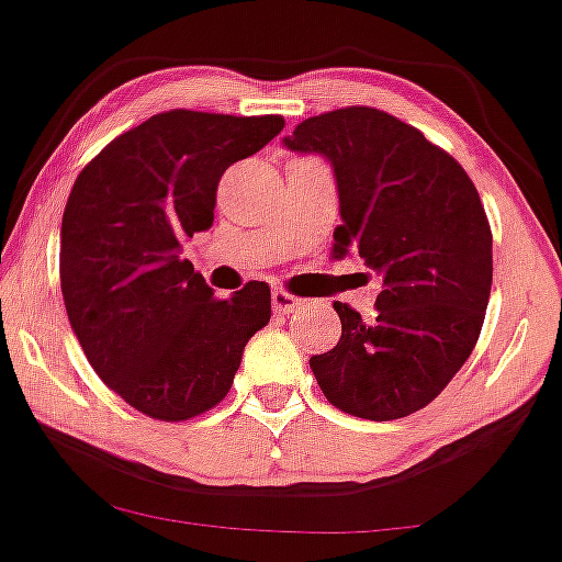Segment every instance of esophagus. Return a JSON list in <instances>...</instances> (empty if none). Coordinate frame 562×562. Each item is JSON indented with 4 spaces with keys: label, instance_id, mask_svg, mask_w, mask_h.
I'll list each match as a JSON object with an SVG mask.
<instances>
[{
    "label": "esophagus",
    "instance_id": "esophagus-1",
    "mask_svg": "<svg viewBox=\"0 0 562 562\" xmlns=\"http://www.w3.org/2000/svg\"><path fill=\"white\" fill-rule=\"evenodd\" d=\"M272 303H274L277 314H282V316L295 314V311L303 306L301 299H295V295H290L288 290H282V288H274L272 290Z\"/></svg>",
    "mask_w": 562,
    "mask_h": 562
}]
</instances>
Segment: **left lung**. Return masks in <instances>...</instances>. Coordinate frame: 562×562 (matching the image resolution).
I'll return each instance as SVG.
<instances>
[{"mask_svg":"<svg viewBox=\"0 0 562 562\" xmlns=\"http://www.w3.org/2000/svg\"><path fill=\"white\" fill-rule=\"evenodd\" d=\"M333 167L335 259L382 277L374 319L335 301L340 342L308 367L329 403L392 422L422 411L474 350L492 290V229L474 182L422 131L371 106L308 117L282 138Z\"/></svg>","mask_w":562,"mask_h":562,"instance_id":"left-lung-1","label":"left lung"}]
</instances>
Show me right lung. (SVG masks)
<instances>
[{"mask_svg": "<svg viewBox=\"0 0 562 562\" xmlns=\"http://www.w3.org/2000/svg\"><path fill=\"white\" fill-rule=\"evenodd\" d=\"M285 127L280 114L172 110L114 138L63 214L59 280L80 348L106 387L161 422L214 408L272 316L267 282L214 299L182 243L214 222L216 186Z\"/></svg>", "mask_w": 562, "mask_h": 562, "instance_id": "add662e5", "label": "right lung"}]
</instances>
